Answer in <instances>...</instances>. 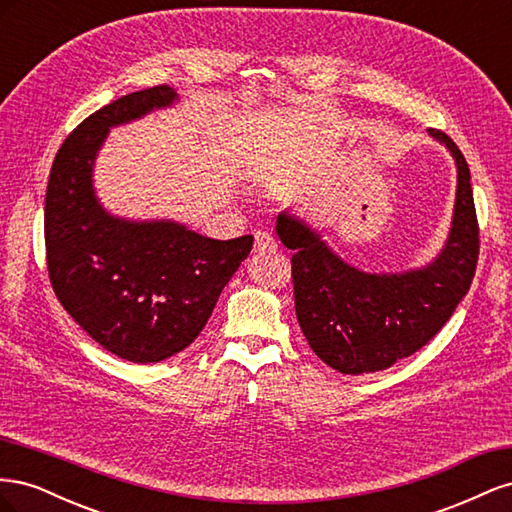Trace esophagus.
Segmentation results:
<instances>
[{"label": "esophagus", "instance_id": "1", "mask_svg": "<svg viewBox=\"0 0 512 512\" xmlns=\"http://www.w3.org/2000/svg\"><path fill=\"white\" fill-rule=\"evenodd\" d=\"M275 247H277V243L267 230L254 232V252H271V250H275Z\"/></svg>", "mask_w": 512, "mask_h": 512}]
</instances>
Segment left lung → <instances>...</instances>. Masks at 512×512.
Wrapping results in <instances>:
<instances>
[{
    "mask_svg": "<svg viewBox=\"0 0 512 512\" xmlns=\"http://www.w3.org/2000/svg\"><path fill=\"white\" fill-rule=\"evenodd\" d=\"M457 164L451 235L429 267L399 275H369L335 256L312 228L288 213L277 237L292 250L294 307L305 339L329 367L359 376L389 369L421 350L466 297L478 262V220L470 168L451 136L429 130Z\"/></svg>",
    "mask_w": 512,
    "mask_h": 512,
    "instance_id": "8db88e82",
    "label": "left lung"
}]
</instances>
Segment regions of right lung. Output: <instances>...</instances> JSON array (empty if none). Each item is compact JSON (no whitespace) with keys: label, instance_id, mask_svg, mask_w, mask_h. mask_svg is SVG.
<instances>
[{"label":"right lung","instance_id":"1","mask_svg":"<svg viewBox=\"0 0 512 512\" xmlns=\"http://www.w3.org/2000/svg\"><path fill=\"white\" fill-rule=\"evenodd\" d=\"M156 85L102 106L59 147L44 198L46 269L55 297L104 350L130 363H160L207 324L254 237L218 241L175 222L108 215L91 168L108 128L173 104Z\"/></svg>","mask_w":512,"mask_h":512}]
</instances>
